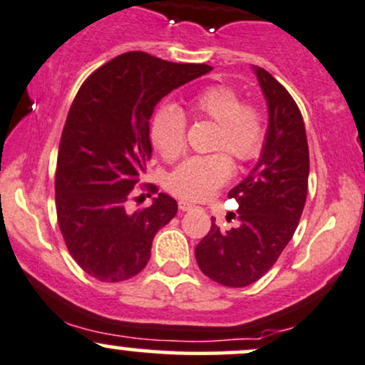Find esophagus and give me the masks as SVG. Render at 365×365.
<instances>
[{"label":"esophagus","mask_w":365,"mask_h":365,"mask_svg":"<svg viewBox=\"0 0 365 365\" xmlns=\"http://www.w3.org/2000/svg\"><path fill=\"white\" fill-rule=\"evenodd\" d=\"M178 207H180V211H189V210H192V207H194V204L187 202V201H180Z\"/></svg>","instance_id":"1"}]
</instances>
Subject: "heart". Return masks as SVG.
Here are the masks:
<instances>
[{"label": "heart", "mask_w": 365, "mask_h": 365, "mask_svg": "<svg viewBox=\"0 0 365 365\" xmlns=\"http://www.w3.org/2000/svg\"><path fill=\"white\" fill-rule=\"evenodd\" d=\"M195 118L218 124L215 150H227L239 163L253 161L265 143V123L262 114L228 86H210L195 93L189 102ZM187 119L175 103H166L154 114L150 138L159 154L166 159L178 158L185 147ZM232 176V161L227 154L190 158L168 178V189L185 201H204L211 197Z\"/></svg>", "instance_id": "heart-1"}]
</instances>
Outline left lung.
<instances>
[{
    "label": "left lung",
    "mask_w": 365,
    "mask_h": 365,
    "mask_svg": "<svg viewBox=\"0 0 365 365\" xmlns=\"http://www.w3.org/2000/svg\"><path fill=\"white\" fill-rule=\"evenodd\" d=\"M267 100L268 126L250 175L228 192L239 204L237 225H211L195 247L204 275L228 287L250 286L270 270L293 237L308 192V143L302 112L277 79L253 66Z\"/></svg>",
    "instance_id": "8db88e82"
}]
</instances>
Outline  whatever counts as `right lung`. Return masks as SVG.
I'll list each match as a JSON object with an SVG mask.
<instances>
[{"instance_id": "add662e5", "label": "right lung", "mask_w": 365, "mask_h": 365, "mask_svg": "<svg viewBox=\"0 0 365 365\" xmlns=\"http://www.w3.org/2000/svg\"><path fill=\"white\" fill-rule=\"evenodd\" d=\"M210 71L204 63H173L130 51L79 88L60 138L55 202L67 250L91 277L119 282L142 272L154 235L178 211L163 192L135 213L126 202L152 155L154 107Z\"/></svg>"}]
</instances>
